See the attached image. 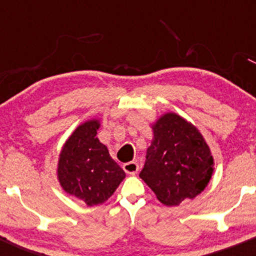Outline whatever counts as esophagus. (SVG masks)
Returning <instances> with one entry per match:
<instances>
[{
    "mask_svg": "<svg viewBox=\"0 0 256 256\" xmlns=\"http://www.w3.org/2000/svg\"><path fill=\"white\" fill-rule=\"evenodd\" d=\"M122 168H124V171L126 173H128V174H134V173H137L140 166H138V164L134 162V161H131V162L124 164Z\"/></svg>",
    "mask_w": 256,
    "mask_h": 256,
    "instance_id": "34e87169",
    "label": "esophagus"
}]
</instances>
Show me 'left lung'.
<instances>
[{
	"label": "left lung",
	"instance_id": "left-lung-1",
	"mask_svg": "<svg viewBox=\"0 0 256 256\" xmlns=\"http://www.w3.org/2000/svg\"><path fill=\"white\" fill-rule=\"evenodd\" d=\"M152 134L140 177L166 206L196 198L213 174V158L201 134L174 113L161 116Z\"/></svg>",
	"mask_w": 256,
	"mask_h": 256
}]
</instances>
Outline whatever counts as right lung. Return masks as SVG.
<instances>
[{
	"label": "right lung",
	"mask_w": 256,
	"mask_h": 256,
	"mask_svg": "<svg viewBox=\"0 0 256 256\" xmlns=\"http://www.w3.org/2000/svg\"><path fill=\"white\" fill-rule=\"evenodd\" d=\"M98 128V120L78 126L64 143L58 160L61 186L86 206L100 204L110 198L125 178L124 170L96 137Z\"/></svg>",
	"instance_id": "obj_1"
}]
</instances>
